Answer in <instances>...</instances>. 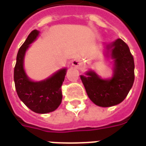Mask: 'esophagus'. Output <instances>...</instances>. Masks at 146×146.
Listing matches in <instances>:
<instances>
[{
    "mask_svg": "<svg viewBox=\"0 0 146 146\" xmlns=\"http://www.w3.org/2000/svg\"><path fill=\"white\" fill-rule=\"evenodd\" d=\"M72 64H73V66L76 67V68H77V69H80L81 66H82V64H81V62H80V61L77 60V59H76V60H73V62H72Z\"/></svg>",
    "mask_w": 146,
    "mask_h": 146,
    "instance_id": "34e87169",
    "label": "esophagus"
}]
</instances>
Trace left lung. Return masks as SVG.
Returning a JSON list of instances; mask_svg holds the SVG:
<instances>
[{
	"instance_id": "left-lung-1",
	"label": "left lung",
	"mask_w": 146,
	"mask_h": 146,
	"mask_svg": "<svg viewBox=\"0 0 146 146\" xmlns=\"http://www.w3.org/2000/svg\"><path fill=\"white\" fill-rule=\"evenodd\" d=\"M102 45L105 56L113 59L112 76L102 78L92 70L80 76L91 101L101 107H110L122 102L131 89L135 62L128 46L121 39Z\"/></svg>"
}]
</instances>
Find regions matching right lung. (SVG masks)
Returning <instances> with one entry per match:
<instances>
[{"label": "right lung", "instance_id": "right-lung-1", "mask_svg": "<svg viewBox=\"0 0 146 146\" xmlns=\"http://www.w3.org/2000/svg\"><path fill=\"white\" fill-rule=\"evenodd\" d=\"M40 31L33 30L18 51L14 70V81L18 96L34 113L44 114L53 112L62 102V85L67 69H60L48 78L39 81L31 80L24 69V60L30 44L36 40Z\"/></svg>", "mask_w": 146, "mask_h": 146}]
</instances>
